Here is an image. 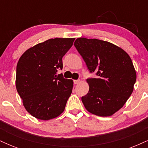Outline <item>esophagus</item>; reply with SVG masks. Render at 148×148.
<instances>
[{"instance_id":"34e87169","label":"esophagus","mask_w":148,"mask_h":148,"mask_svg":"<svg viewBox=\"0 0 148 148\" xmlns=\"http://www.w3.org/2000/svg\"><path fill=\"white\" fill-rule=\"evenodd\" d=\"M80 80L79 79H78V80H74V84H79V83H80Z\"/></svg>"}]
</instances>
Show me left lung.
<instances>
[{
	"instance_id": "1",
	"label": "left lung",
	"mask_w": 148,
	"mask_h": 148,
	"mask_svg": "<svg viewBox=\"0 0 148 148\" xmlns=\"http://www.w3.org/2000/svg\"><path fill=\"white\" fill-rule=\"evenodd\" d=\"M74 45L90 72L97 78L87 79L89 91L81 97L88 111L99 116H111L124 106L132 95L136 73L130 56L110 42L84 37Z\"/></svg>"
}]
</instances>
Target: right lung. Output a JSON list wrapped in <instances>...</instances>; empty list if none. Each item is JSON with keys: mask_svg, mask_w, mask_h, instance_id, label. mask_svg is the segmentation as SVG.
Returning a JSON list of instances; mask_svg holds the SVG:
<instances>
[{"mask_svg": "<svg viewBox=\"0 0 148 148\" xmlns=\"http://www.w3.org/2000/svg\"><path fill=\"white\" fill-rule=\"evenodd\" d=\"M75 38L50 39L24 52L16 66V87L26 111L49 120L64 111L73 88L72 79L62 74V57Z\"/></svg>", "mask_w": 148, "mask_h": 148, "instance_id": "obj_1", "label": "right lung"}]
</instances>
